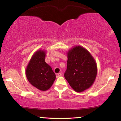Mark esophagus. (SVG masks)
I'll use <instances>...</instances> for the list:
<instances>
[{
	"instance_id": "1",
	"label": "esophagus",
	"mask_w": 121,
	"mask_h": 121,
	"mask_svg": "<svg viewBox=\"0 0 121 121\" xmlns=\"http://www.w3.org/2000/svg\"><path fill=\"white\" fill-rule=\"evenodd\" d=\"M61 75H62V74H61V73H57V77H61Z\"/></svg>"
}]
</instances>
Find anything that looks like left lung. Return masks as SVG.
<instances>
[{
    "label": "left lung",
    "mask_w": 121,
    "mask_h": 121,
    "mask_svg": "<svg viewBox=\"0 0 121 121\" xmlns=\"http://www.w3.org/2000/svg\"><path fill=\"white\" fill-rule=\"evenodd\" d=\"M67 57L64 77L70 86L79 92L89 89L95 82L97 73L94 59L81 46H76L69 50Z\"/></svg>",
    "instance_id": "left-lung-1"
}]
</instances>
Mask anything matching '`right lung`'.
Segmentation results:
<instances>
[{"instance_id":"right-lung-1","label":"right lung","mask_w":121,"mask_h":121,"mask_svg":"<svg viewBox=\"0 0 121 121\" xmlns=\"http://www.w3.org/2000/svg\"><path fill=\"white\" fill-rule=\"evenodd\" d=\"M46 54L39 50L34 54L26 69V76L32 86L41 91L49 89L56 76L49 65L45 62Z\"/></svg>"}]
</instances>
